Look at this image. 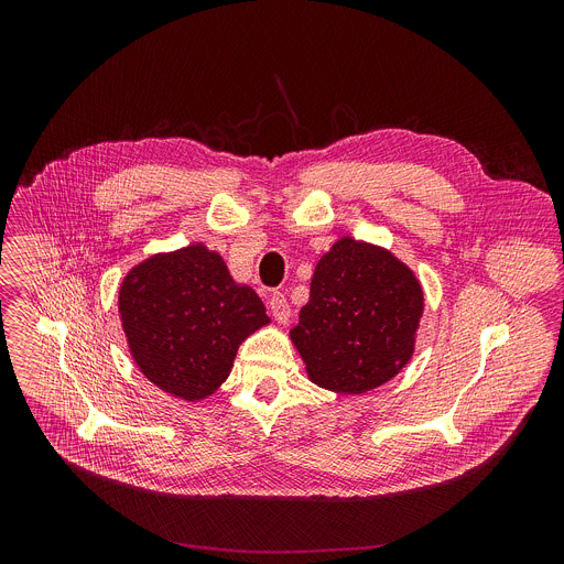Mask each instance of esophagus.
<instances>
[{
  "instance_id": "obj_1",
  "label": "esophagus",
  "mask_w": 564,
  "mask_h": 564,
  "mask_svg": "<svg viewBox=\"0 0 564 564\" xmlns=\"http://www.w3.org/2000/svg\"><path fill=\"white\" fill-rule=\"evenodd\" d=\"M268 307H270L272 316L276 318V324H288V318H290V303H288V299H285L283 292L270 294Z\"/></svg>"
}]
</instances>
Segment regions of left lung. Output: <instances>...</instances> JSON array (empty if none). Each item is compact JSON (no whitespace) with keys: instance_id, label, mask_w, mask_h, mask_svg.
Returning <instances> with one entry per match:
<instances>
[{"instance_id":"left-lung-1","label":"left lung","mask_w":564,"mask_h":564,"mask_svg":"<svg viewBox=\"0 0 564 564\" xmlns=\"http://www.w3.org/2000/svg\"><path fill=\"white\" fill-rule=\"evenodd\" d=\"M422 312L415 274L390 252L346 236L316 263L290 335L316 386L359 394L409 364Z\"/></svg>"}]
</instances>
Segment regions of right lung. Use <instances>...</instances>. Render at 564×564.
Here are the masks:
<instances>
[{
    "label": "right lung",
    "instance_id": "add662e5",
    "mask_svg": "<svg viewBox=\"0 0 564 564\" xmlns=\"http://www.w3.org/2000/svg\"><path fill=\"white\" fill-rule=\"evenodd\" d=\"M120 316L142 375L187 401L212 394L229 377L238 346L270 321L259 294L236 285L205 246L133 268L120 285Z\"/></svg>",
    "mask_w": 564,
    "mask_h": 564
}]
</instances>
